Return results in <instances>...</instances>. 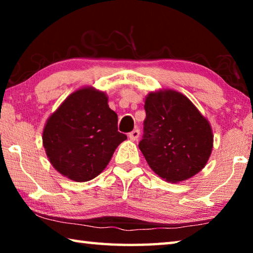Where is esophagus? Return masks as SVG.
<instances>
[{"instance_id":"obj_1","label":"esophagus","mask_w":253,"mask_h":253,"mask_svg":"<svg viewBox=\"0 0 253 253\" xmlns=\"http://www.w3.org/2000/svg\"><path fill=\"white\" fill-rule=\"evenodd\" d=\"M139 135H140L139 129H134L132 131H130L129 134H128V137H129L131 140H137V139H138Z\"/></svg>"}]
</instances>
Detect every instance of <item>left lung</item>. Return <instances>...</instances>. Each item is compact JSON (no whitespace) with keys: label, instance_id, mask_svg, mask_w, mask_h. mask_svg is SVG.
Here are the masks:
<instances>
[{"label":"left lung","instance_id":"8db88e82","mask_svg":"<svg viewBox=\"0 0 253 253\" xmlns=\"http://www.w3.org/2000/svg\"><path fill=\"white\" fill-rule=\"evenodd\" d=\"M144 108L138 147L151 169L173 183L199 173L211 155L213 134L191 100L177 91H156L148 93Z\"/></svg>","mask_w":253,"mask_h":253}]
</instances>
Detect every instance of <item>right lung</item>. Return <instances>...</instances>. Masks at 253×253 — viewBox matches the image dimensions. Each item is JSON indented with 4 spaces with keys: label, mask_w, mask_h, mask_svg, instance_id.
Segmentation results:
<instances>
[{
    "label": "right lung",
    "mask_w": 253,
    "mask_h": 253,
    "mask_svg": "<svg viewBox=\"0 0 253 253\" xmlns=\"http://www.w3.org/2000/svg\"><path fill=\"white\" fill-rule=\"evenodd\" d=\"M102 91L83 88L62 102L46 122L43 146L59 173L77 182L98 176L127 136Z\"/></svg>",
    "instance_id": "right-lung-1"
}]
</instances>
